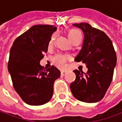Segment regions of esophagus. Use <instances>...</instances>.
Segmentation results:
<instances>
[{
    "label": "esophagus",
    "instance_id": "1",
    "mask_svg": "<svg viewBox=\"0 0 122 122\" xmlns=\"http://www.w3.org/2000/svg\"><path fill=\"white\" fill-rule=\"evenodd\" d=\"M67 74V71H64V70H62L61 71V74L62 76H65V74Z\"/></svg>",
    "mask_w": 122,
    "mask_h": 122
}]
</instances>
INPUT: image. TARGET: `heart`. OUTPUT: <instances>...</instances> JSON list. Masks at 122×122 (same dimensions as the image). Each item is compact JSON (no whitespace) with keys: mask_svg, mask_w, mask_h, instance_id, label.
<instances>
[{"mask_svg":"<svg viewBox=\"0 0 122 122\" xmlns=\"http://www.w3.org/2000/svg\"><path fill=\"white\" fill-rule=\"evenodd\" d=\"M68 37L71 41L74 40L75 38L78 37H82V34L80 31L78 29H71L68 32ZM55 40V35L54 34L51 38L48 46L51 47L52 46ZM69 59V57L67 55H63V54H57L55 57L53 58V62L55 65L59 68H63L65 67L66 61Z\"/></svg>","mask_w":122,"mask_h":122,"instance_id":"b5f03b06","label":"heart"}]
</instances>
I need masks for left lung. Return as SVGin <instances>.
Instances as JSON below:
<instances>
[{
  "instance_id": "obj_1",
  "label": "left lung",
  "mask_w": 122,
  "mask_h": 122,
  "mask_svg": "<svg viewBox=\"0 0 122 122\" xmlns=\"http://www.w3.org/2000/svg\"><path fill=\"white\" fill-rule=\"evenodd\" d=\"M84 32L82 49L75 61L85 63L88 71L74 70L76 76L70 89L76 99L97 103L104 97L113 79L117 57L110 38L103 31L87 23L73 24Z\"/></svg>"
}]
</instances>
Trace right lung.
<instances>
[{"mask_svg": "<svg viewBox=\"0 0 122 122\" xmlns=\"http://www.w3.org/2000/svg\"><path fill=\"white\" fill-rule=\"evenodd\" d=\"M57 27L36 25L18 36L10 50L8 70L15 91L25 103L42 105L53 94L54 82L61 76L56 67L43 69L40 64Z\"/></svg>", "mask_w": 122, "mask_h": 122, "instance_id": "1", "label": "right lung"}]
</instances>
